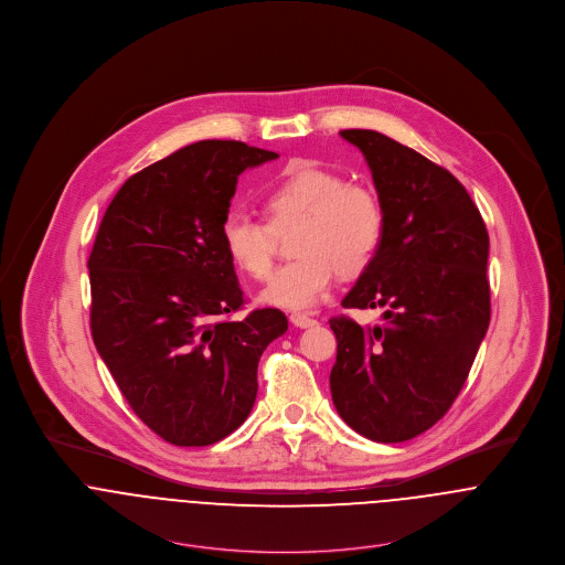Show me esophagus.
Listing matches in <instances>:
<instances>
[{"label":"esophagus","instance_id":"esophagus-1","mask_svg":"<svg viewBox=\"0 0 565 565\" xmlns=\"http://www.w3.org/2000/svg\"><path fill=\"white\" fill-rule=\"evenodd\" d=\"M289 320H291L294 326H298V328H311V326L318 323V320H313V318H309V316H302V313H294Z\"/></svg>","mask_w":565,"mask_h":565}]
</instances>
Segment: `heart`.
Here are the masks:
<instances>
[{
    "label": "heart",
    "instance_id": "b5f03b06",
    "mask_svg": "<svg viewBox=\"0 0 565 565\" xmlns=\"http://www.w3.org/2000/svg\"><path fill=\"white\" fill-rule=\"evenodd\" d=\"M267 222L231 213L222 243L231 263L254 280L267 278L276 235L296 231L291 254L260 294V300L289 311H307L328 294L334 274L356 276L374 258L385 233L379 195L334 169L296 162L263 195Z\"/></svg>",
    "mask_w": 565,
    "mask_h": 565
}]
</instances>
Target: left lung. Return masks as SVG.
<instances>
[{
  "label": "left lung",
  "mask_w": 565,
  "mask_h": 565,
  "mask_svg": "<svg viewBox=\"0 0 565 565\" xmlns=\"http://www.w3.org/2000/svg\"><path fill=\"white\" fill-rule=\"evenodd\" d=\"M341 137L363 152L385 211L383 242L341 307H385V323L328 322L330 394L359 435L398 444L439 422L470 374L491 311L489 235L448 169L376 130Z\"/></svg>",
  "instance_id": "left-lung-1"
}]
</instances>
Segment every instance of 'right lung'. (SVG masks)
<instances>
[{
    "label": "right lung",
    "mask_w": 565,
    "mask_h": 565,
    "mask_svg": "<svg viewBox=\"0 0 565 565\" xmlns=\"http://www.w3.org/2000/svg\"><path fill=\"white\" fill-rule=\"evenodd\" d=\"M278 159L242 141H200L130 175L88 256L90 334L132 411L173 446H211L256 401L278 309L239 322L243 291L224 243L237 178Z\"/></svg>",
    "instance_id": "1"
}]
</instances>
